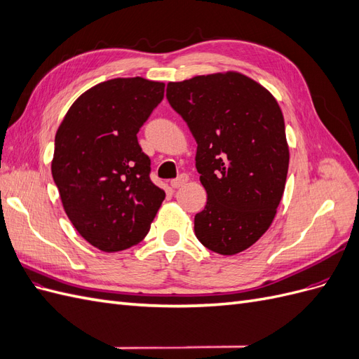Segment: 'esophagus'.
Instances as JSON below:
<instances>
[{
	"label": "esophagus",
	"mask_w": 359,
	"mask_h": 359,
	"mask_svg": "<svg viewBox=\"0 0 359 359\" xmlns=\"http://www.w3.org/2000/svg\"><path fill=\"white\" fill-rule=\"evenodd\" d=\"M187 181H189V177L186 175V173H182V175H180L178 178L170 181V187H172V189H180V187H182L184 184H186Z\"/></svg>",
	"instance_id": "obj_1"
}]
</instances>
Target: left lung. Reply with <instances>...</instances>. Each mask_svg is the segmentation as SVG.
Here are the masks:
<instances>
[{
	"label": "left lung",
	"instance_id": "obj_1",
	"mask_svg": "<svg viewBox=\"0 0 359 359\" xmlns=\"http://www.w3.org/2000/svg\"><path fill=\"white\" fill-rule=\"evenodd\" d=\"M166 97L196 139L208 194L194 233L211 252L241 253L273 224L286 186L289 145L276 97L238 72L169 82Z\"/></svg>",
	"mask_w": 359,
	"mask_h": 359
}]
</instances>
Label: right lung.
<instances>
[{
    "mask_svg": "<svg viewBox=\"0 0 359 359\" xmlns=\"http://www.w3.org/2000/svg\"><path fill=\"white\" fill-rule=\"evenodd\" d=\"M163 95L165 83L139 76L97 83L74 100L57 130L50 170L64 211L102 252L142 241L165 201L136 136Z\"/></svg>",
    "mask_w": 359,
    "mask_h": 359,
    "instance_id": "right-lung-1",
    "label": "right lung"
}]
</instances>
